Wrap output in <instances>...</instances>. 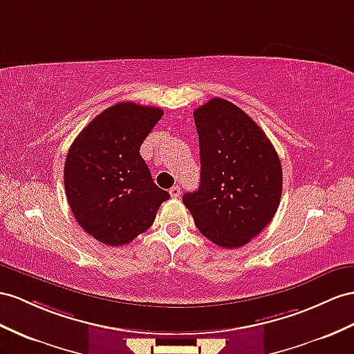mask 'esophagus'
I'll list each match as a JSON object with an SVG mask.
<instances>
[{"label":"esophagus","instance_id":"34e87169","mask_svg":"<svg viewBox=\"0 0 354 354\" xmlns=\"http://www.w3.org/2000/svg\"><path fill=\"white\" fill-rule=\"evenodd\" d=\"M169 193H170V196L174 197V198H178L180 196V188L178 185H174V187L169 189Z\"/></svg>","mask_w":354,"mask_h":354}]
</instances>
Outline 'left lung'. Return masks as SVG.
Wrapping results in <instances>:
<instances>
[{
	"instance_id": "1",
	"label": "left lung",
	"mask_w": 354,
	"mask_h": 354,
	"mask_svg": "<svg viewBox=\"0 0 354 354\" xmlns=\"http://www.w3.org/2000/svg\"><path fill=\"white\" fill-rule=\"evenodd\" d=\"M201 145V185L183 202L196 227L218 247L245 245L274 218L283 169L265 131L227 100L194 111Z\"/></svg>"
}]
</instances>
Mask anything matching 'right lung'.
<instances>
[{
	"instance_id": "right-lung-1",
	"label": "right lung",
	"mask_w": 354,
	"mask_h": 354,
	"mask_svg": "<svg viewBox=\"0 0 354 354\" xmlns=\"http://www.w3.org/2000/svg\"><path fill=\"white\" fill-rule=\"evenodd\" d=\"M160 107L118 103L79 133L64 165L66 196L76 221L111 247L147 232L170 198L152 180L140 145L161 120Z\"/></svg>"
}]
</instances>
